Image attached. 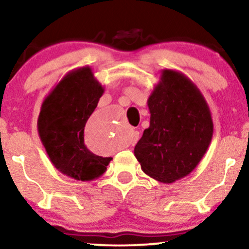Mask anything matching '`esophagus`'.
I'll use <instances>...</instances> for the list:
<instances>
[{
  "label": "esophagus",
  "instance_id": "34e87169",
  "mask_svg": "<svg viewBox=\"0 0 249 249\" xmlns=\"http://www.w3.org/2000/svg\"><path fill=\"white\" fill-rule=\"evenodd\" d=\"M138 139H139V132H138V131H132L130 143H131V144H134V143H137Z\"/></svg>",
  "mask_w": 249,
  "mask_h": 249
}]
</instances>
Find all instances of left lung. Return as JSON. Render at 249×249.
Returning <instances> with one entry per match:
<instances>
[{"label": "left lung", "instance_id": "8db88e82", "mask_svg": "<svg viewBox=\"0 0 249 249\" xmlns=\"http://www.w3.org/2000/svg\"><path fill=\"white\" fill-rule=\"evenodd\" d=\"M149 127L134 147L144 174L171 184L196 168L213 139V124L206 99L190 78L164 69L148 97Z\"/></svg>", "mask_w": 249, "mask_h": 249}]
</instances>
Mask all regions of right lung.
<instances>
[{
  "label": "right lung",
  "instance_id": "1",
  "mask_svg": "<svg viewBox=\"0 0 249 249\" xmlns=\"http://www.w3.org/2000/svg\"><path fill=\"white\" fill-rule=\"evenodd\" d=\"M105 87L92 69H74L64 75L41 105L37 132L53 165L75 180L90 181L105 174L112 157L93 154L84 141L87 119Z\"/></svg>",
  "mask_w": 249,
  "mask_h": 249
}]
</instances>
